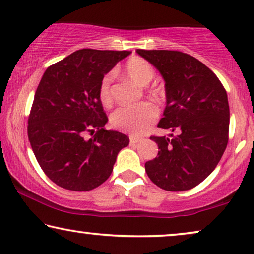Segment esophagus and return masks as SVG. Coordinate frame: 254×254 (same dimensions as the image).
Returning <instances> with one entry per match:
<instances>
[{"mask_svg":"<svg viewBox=\"0 0 254 254\" xmlns=\"http://www.w3.org/2000/svg\"><path fill=\"white\" fill-rule=\"evenodd\" d=\"M140 141H141L140 137L134 136V135H130V136H129V143H130V145H135L136 143H138V142H140Z\"/></svg>","mask_w":254,"mask_h":254,"instance_id":"obj_1","label":"esophagus"}]
</instances>
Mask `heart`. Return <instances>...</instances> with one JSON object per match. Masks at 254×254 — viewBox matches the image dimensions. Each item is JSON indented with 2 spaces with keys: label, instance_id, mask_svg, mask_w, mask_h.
Returning a JSON list of instances; mask_svg holds the SVG:
<instances>
[{
  "label": "heart",
  "instance_id": "heart-1",
  "mask_svg": "<svg viewBox=\"0 0 254 254\" xmlns=\"http://www.w3.org/2000/svg\"><path fill=\"white\" fill-rule=\"evenodd\" d=\"M124 74L138 85H147L154 78L155 69L151 64L141 57H133L128 59L124 65ZM111 74L104 75L98 85V98L105 107H110L113 103L111 92ZM149 93L158 98L161 90L157 88L150 89ZM158 117L157 109L150 102H142L136 105L123 106L117 109L111 116V126L114 129L124 133L135 135L144 134Z\"/></svg>",
  "mask_w": 254,
  "mask_h": 254
}]
</instances>
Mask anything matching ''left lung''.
I'll list each match as a JSON object with an SVG mask.
<instances>
[{
  "label": "left lung",
  "instance_id": "obj_1",
  "mask_svg": "<svg viewBox=\"0 0 254 254\" xmlns=\"http://www.w3.org/2000/svg\"><path fill=\"white\" fill-rule=\"evenodd\" d=\"M165 81L166 107L158 128L171 137L150 136L157 157L144 164L158 187L182 192L202 183L220 162L229 141L228 96L217 76L192 55L179 51L136 50Z\"/></svg>",
  "mask_w": 254,
  "mask_h": 254
}]
</instances>
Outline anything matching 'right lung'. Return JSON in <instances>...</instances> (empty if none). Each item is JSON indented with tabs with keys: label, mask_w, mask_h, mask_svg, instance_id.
Listing matches in <instances>:
<instances>
[{
	"label": "right lung",
	"mask_w": 254,
	"mask_h": 254,
	"mask_svg": "<svg viewBox=\"0 0 254 254\" xmlns=\"http://www.w3.org/2000/svg\"><path fill=\"white\" fill-rule=\"evenodd\" d=\"M129 54L83 48L45 71L27 136L45 175L62 189L85 192L102 185L119 151L129 144L125 134L104 128L107 116L98 98L100 79Z\"/></svg>",
	"instance_id": "add662e5"
}]
</instances>
